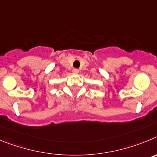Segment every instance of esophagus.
<instances>
[{"instance_id": "esophagus-1", "label": "esophagus", "mask_w": 157, "mask_h": 157, "mask_svg": "<svg viewBox=\"0 0 157 157\" xmlns=\"http://www.w3.org/2000/svg\"><path fill=\"white\" fill-rule=\"evenodd\" d=\"M73 73H74V74H77V73H79V70H77V69H73Z\"/></svg>"}]
</instances>
